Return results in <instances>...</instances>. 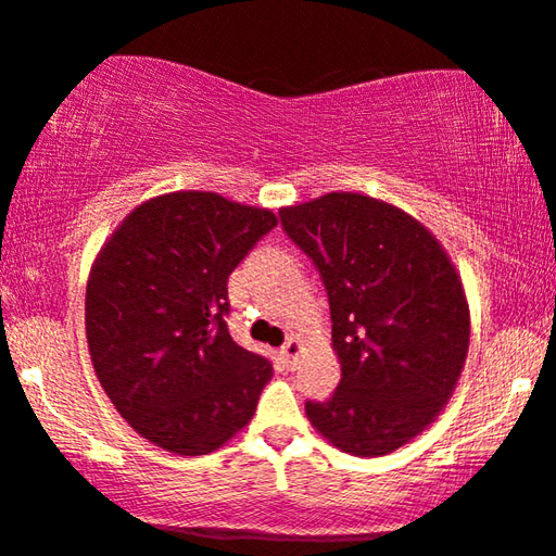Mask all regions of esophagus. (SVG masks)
I'll use <instances>...</instances> for the list:
<instances>
[{
    "instance_id": "esophagus-1",
    "label": "esophagus",
    "mask_w": 556,
    "mask_h": 556,
    "mask_svg": "<svg viewBox=\"0 0 556 556\" xmlns=\"http://www.w3.org/2000/svg\"><path fill=\"white\" fill-rule=\"evenodd\" d=\"M301 354H303V341L301 339H288L286 346L280 349V359H283L288 369H293L295 364H299Z\"/></svg>"
}]
</instances>
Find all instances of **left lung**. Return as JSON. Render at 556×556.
I'll return each mask as SVG.
<instances>
[{"label": "left lung", "mask_w": 556, "mask_h": 556, "mask_svg": "<svg viewBox=\"0 0 556 556\" xmlns=\"http://www.w3.org/2000/svg\"><path fill=\"white\" fill-rule=\"evenodd\" d=\"M321 273L341 379L308 422L341 453L379 458L413 443L458 387L470 344L460 273L440 240L397 204L329 192L280 207Z\"/></svg>", "instance_id": "left-lung-1"}]
</instances>
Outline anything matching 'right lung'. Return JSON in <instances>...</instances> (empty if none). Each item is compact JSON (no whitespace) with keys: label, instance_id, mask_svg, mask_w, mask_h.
I'll return each instance as SVG.
<instances>
[{"label":"right lung","instance_id":"obj_1","mask_svg":"<svg viewBox=\"0 0 556 556\" xmlns=\"http://www.w3.org/2000/svg\"><path fill=\"white\" fill-rule=\"evenodd\" d=\"M276 212L179 189L136 204L98 250L86 339L103 392L143 440L207 455L253 420L268 359L235 344L227 276Z\"/></svg>","mask_w":556,"mask_h":556}]
</instances>
